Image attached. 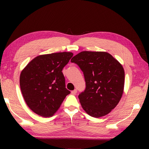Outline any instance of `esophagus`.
<instances>
[{
	"label": "esophagus",
	"instance_id": "esophagus-1",
	"mask_svg": "<svg viewBox=\"0 0 149 149\" xmlns=\"http://www.w3.org/2000/svg\"><path fill=\"white\" fill-rule=\"evenodd\" d=\"M77 89H74V91H72L71 93H72V95H75L77 93Z\"/></svg>",
	"mask_w": 149,
	"mask_h": 149
}]
</instances>
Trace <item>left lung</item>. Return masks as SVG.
Returning <instances> with one entry per match:
<instances>
[{
	"label": "left lung",
	"instance_id": "8db88e82",
	"mask_svg": "<svg viewBox=\"0 0 149 149\" xmlns=\"http://www.w3.org/2000/svg\"><path fill=\"white\" fill-rule=\"evenodd\" d=\"M71 62L84 72L86 87L78 96L84 110L95 118L110 113L123 92L125 73L122 65L106 52H81Z\"/></svg>",
	"mask_w": 149,
	"mask_h": 149
}]
</instances>
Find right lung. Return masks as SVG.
Segmentation results:
<instances>
[{"label": "right lung", "instance_id": "add662e5", "mask_svg": "<svg viewBox=\"0 0 149 149\" xmlns=\"http://www.w3.org/2000/svg\"><path fill=\"white\" fill-rule=\"evenodd\" d=\"M72 56V52H66L40 55L22 70L19 77L22 95L37 114L45 118L53 116L70 93L62 71Z\"/></svg>", "mask_w": 149, "mask_h": 149}]
</instances>
